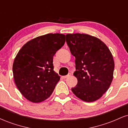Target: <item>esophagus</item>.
I'll use <instances>...</instances> for the list:
<instances>
[{
  "label": "esophagus",
  "mask_w": 128,
  "mask_h": 128,
  "mask_svg": "<svg viewBox=\"0 0 128 128\" xmlns=\"http://www.w3.org/2000/svg\"><path fill=\"white\" fill-rule=\"evenodd\" d=\"M71 76V73H68V74H67V75L62 76V78L63 79H66V78H68V77H69V76Z\"/></svg>",
  "instance_id": "1"
}]
</instances>
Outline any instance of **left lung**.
<instances>
[{
  "instance_id": "obj_1",
  "label": "left lung",
  "mask_w": 128,
  "mask_h": 128,
  "mask_svg": "<svg viewBox=\"0 0 128 128\" xmlns=\"http://www.w3.org/2000/svg\"><path fill=\"white\" fill-rule=\"evenodd\" d=\"M66 42L75 57L78 84L72 91L85 102L99 99L112 82L114 62L110 49L100 40L84 34H67Z\"/></svg>"
}]
</instances>
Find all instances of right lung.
Instances as JSON below:
<instances>
[{
    "instance_id": "obj_1",
    "label": "right lung",
    "mask_w": 128,
    "mask_h": 128,
    "mask_svg": "<svg viewBox=\"0 0 128 128\" xmlns=\"http://www.w3.org/2000/svg\"><path fill=\"white\" fill-rule=\"evenodd\" d=\"M65 42V35L48 34L31 40L19 50L13 63V76L28 100L41 102L52 94L60 79L54 70L53 57Z\"/></svg>"
}]
</instances>
